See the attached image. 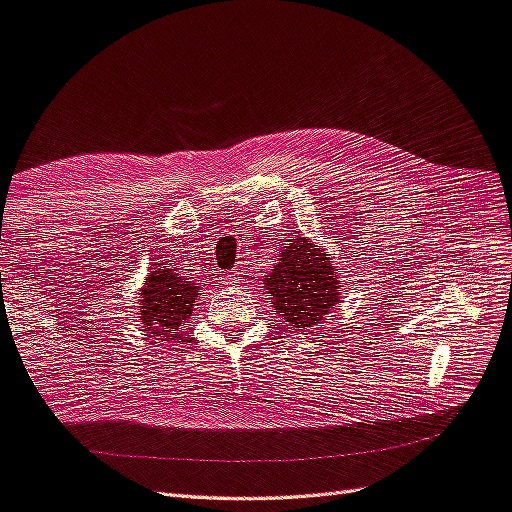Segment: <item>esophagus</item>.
I'll return each instance as SVG.
<instances>
[{"mask_svg":"<svg viewBox=\"0 0 512 512\" xmlns=\"http://www.w3.org/2000/svg\"><path fill=\"white\" fill-rule=\"evenodd\" d=\"M226 282H228L230 286H239V284H245V282H243V273H239V271H232V273L226 277Z\"/></svg>","mask_w":512,"mask_h":512,"instance_id":"1","label":"esophagus"}]
</instances>
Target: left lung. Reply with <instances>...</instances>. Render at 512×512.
Masks as SVG:
<instances>
[{
	"mask_svg": "<svg viewBox=\"0 0 512 512\" xmlns=\"http://www.w3.org/2000/svg\"><path fill=\"white\" fill-rule=\"evenodd\" d=\"M267 297L294 333L324 327L339 301V277L331 254L307 237L286 243L280 262L265 275Z\"/></svg>",
	"mask_w": 512,
	"mask_h": 512,
	"instance_id": "left-lung-1",
	"label": "left lung"
}]
</instances>
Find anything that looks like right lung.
Masks as SVG:
<instances>
[{
	"label": "right lung",
	"mask_w": 512,
	"mask_h": 512,
	"mask_svg": "<svg viewBox=\"0 0 512 512\" xmlns=\"http://www.w3.org/2000/svg\"><path fill=\"white\" fill-rule=\"evenodd\" d=\"M138 307H141L143 331L149 337L173 339L192 314L198 301L200 286L183 280L175 269H153L147 277L143 290L138 292Z\"/></svg>",
	"instance_id": "right-lung-1"
}]
</instances>
